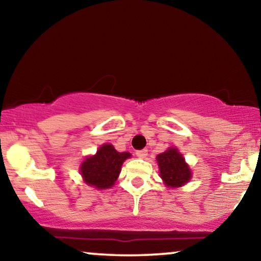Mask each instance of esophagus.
Instances as JSON below:
<instances>
[{
    "instance_id": "1",
    "label": "esophagus",
    "mask_w": 261,
    "mask_h": 261,
    "mask_svg": "<svg viewBox=\"0 0 261 261\" xmlns=\"http://www.w3.org/2000/svg\"><path fill=\"white\" fill-rule=\"evenodd\" d=\"M147 153H148V151L146 148H144V149H139V151H137L135 152V154H137V156L138 158H146V156H147Z\"/></svg>"
}]
</instances>
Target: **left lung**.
<instances>
[{"label": "left lung", "mask_w": 261, "mask_h": 261, "mask_svg": "<svg viewBox=\"0 0 261 261\" xmlns=\"http://www.w3.org/2000/svg\"><path fill=\"white\" fill-rule=\"evenodd\" d=\"M156 160L160 169V177L167 187H181L190 179V169L177 148H169L166 152L160 153Z\"/></svg>", "instance_id": "obj_1"}]
</instances>
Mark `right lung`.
Returning a JSON list of instances; mask_svg holds the SVG:
<instances>
[{
  "instance_id": "1",
  "label": "right lung",
  "mask_w": 261,
  "mask_h": 261,
  "mask_svg": "<svg viewBox=\"0 0 261 261\" xmlns=\"http://www.w3.org/2000/svg\"><path fill=\"white\" fill-rule=\"evenodd\" d=\"M130 153L117 152L112 145H103L96 155L87 158L82 164L81 172L85 183L97 189L113 187L117 179L121 166L124 160L129 158Z\"/></svg>"
}]
</instances>
